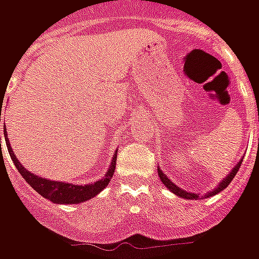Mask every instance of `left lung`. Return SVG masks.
<instances>
[{
  "label": "left lung",
  "mask_w": 259,
  "mask_h": 259,
  "mask_svg": "<svg viewBox=\"0 0 259 259\" xmlns=\"http://www.w3.org/2000/svg\"><path fill=\"white\" fill-rule=\"evenodd\" d=\"M241 162H243V161H240V162L237 163V165H236L233 169H232V172H230V174H229L228 176H226V178L222 180V183L218 186L215 190H212L211 193H208L206 195H208V197H211V195H215V194H218V193H221L223 189H226V187L230 185V182L234 179L236 174L239 172L240 166H241ZM158 175H159V178H161V180H162V183L165 185V187H168L169 190L172 191V193H175L176 195L183 197V198H187V200H195V198H198V195L194 194V193H187V191L182 190V189H179L178 186L174 185V183H172V182H170V180H169L168 178L165 176V174H162V170H161V169H158Z\"/></svg>",
  "instance_id": "obj_1"
}]
</instances>
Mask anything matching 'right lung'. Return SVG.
<instances>
[{
  "label": "right lung",
  "instance_id": "add662e5",
  "mask_svg": "<svg viewBox=\"0 0 259 259\" xmlns=\"http://www.w3.org/2000/svg\"><path fill=\"white\" fill-rule=\"evenodd\" d=\"M0 122H1V108H0ZM5 143L8 147L9 155L14 161L15 166L19 170V174L23 176V179L29 183V185L34 189V190L41 194L42 197H46L53 202L57 204H77V202H83V201L90 200L91 197L97 195L102 189H105L109 183V180L112 179L113 172H115V165H116V155L113 157L112 163L109 166V170L105 175V178L101 180H98L96 183H91L87 186H79V185H69V183H64V182H53V180L44 179V178H38L36 175L27 172L22 163L19 162V159L15 157L14 151L11 148L9 144L8 135L5 130ZM0 147H1V137H0Z\"/></svg>",
  "mask_w": 259,
  "mask_h": 259
}]
</instances>
